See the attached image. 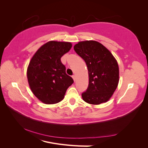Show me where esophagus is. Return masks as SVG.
I'll list each match as a JSON object with an SVG mask.
<instances>
[{"label": "esophagus", "mask_w": 148, "mask_h": 148, "mask_svg": "<svg viewBox=\"0 0 148 148\" xmlns=\"http://www.w3.org/2000/svg\"><path fill=\"white\" fill-rule=\"evenodd\" d=\"M72 78L73 79V81H74V82H75V79H76V77H75V75H73V76H72Z\"/></svg>", "instance_id": "obj_1"}]
</instances>
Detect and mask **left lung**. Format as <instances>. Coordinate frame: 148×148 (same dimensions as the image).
<instances>
[{"label":"left lung","instance_id":"obj_1","mask_svg":"<svg viewBox=\"0 0 148 148\" xmlns=\"http://www.w3.org/2000/svg\"><path fill=\"white\" fill-rule=\"evenodd\" d=\"M73 48L88 67L89 85L82 95L83 101L93 105L107 102L119 82L117 60L104 46L96 41H80Z\"/></svg>","mask_w":148,"mask_h":148}]
</instances>
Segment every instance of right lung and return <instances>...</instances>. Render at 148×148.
Instances as JSON below:
<instances>
[{"label": "right lung", "mask_w": 148, "mask_h": 148, "mask_svg": "<svg viewBox=\"0 0 148 148\" xmlns=\"http://www.w3.org/2000/svg\"><path fill=\"white\" fill-rule=\"evenodd\" d=\"M72 47L70 42L51 41L40 47L27 69L29 88L34 95L46 104H54L65 97L73 79L66 75L60 59Z\"/></svg>", "instance_id": "add662e5"}]
</instances>
